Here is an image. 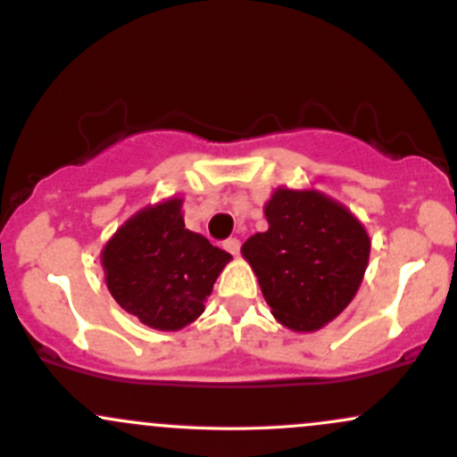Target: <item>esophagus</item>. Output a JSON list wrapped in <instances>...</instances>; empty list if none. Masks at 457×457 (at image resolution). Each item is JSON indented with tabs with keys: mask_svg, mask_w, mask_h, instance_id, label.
Instances as JSON below:
<instances>
[{
	"mask_svg": "<svg viewBox=\"0 0 457 457\" xmlns=\"http://www.w3.org/2000/svg\"><path fill=\"white\" fill-rule=\"evenodd\" d=\"M224 248H227L230 254H237L239 248H242V244H239L237 237H228L227 242H224Z\"/></svg>",
	"mask_w": 457,
	"mask_h": 457,
	"instance_id": "1",
	"label": "esophagus"
}]
</instances>
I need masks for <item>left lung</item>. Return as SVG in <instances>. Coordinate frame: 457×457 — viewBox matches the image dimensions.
<instances>
[{
	"label": "left lung",
	"instance_id": "8db88e82",
	"mask_svg": "<svg viewBox=\"0 0 457 457\" xmlns=\"http://www.w3.org/2000/svg\"><path fill=\"white\" fill-rule=\"evenodd\" d=\"M266 218L268 230L244 244V257L274 318L294 331H316L355 296L370 239L351 211L316 191L278 189Z\"/></svg>",
	"mask_w": 457,
	"mask_h": 457
}]
</instances>
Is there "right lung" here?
<instances>
[{
    "mask_svg": "<svg viewBox=\"0 0 457 457\" xmlns=\"http://www.w3.org/2000/svg\"><path fill=\"white\" fill-rule=\"evenodd\" d=\"M227 250L185 228L180 200L144 209L106 244V286L121 309L144 325L176 331L204 312Z\"/></svg>",
    "mask_w": 457,
    "mask_h": 457,
    "instance_id": "right-lung-1",
    "label": "right lung"
}]
</instances>
